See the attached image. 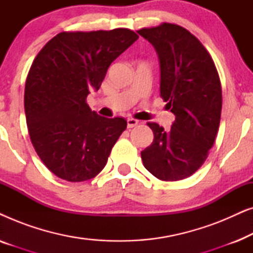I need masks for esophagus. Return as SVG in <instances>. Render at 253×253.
Listing matches in <instances>:
<instances>
[{"label": "esophagus", "mask_w": 253, "mask_h": 253, "mask_svg": "<svg viewBox=\"0 0 253 253\" xmlns=\"http://www.w3.org/2000/svg\"><path fill=\"white\" fill-rule=\"evenodd\" d=\"M126 123H127V127H133V126H136L138 123H139V121L134 120V119H127Z\"/></svg>", "instance_id": "1"}]
</instances>
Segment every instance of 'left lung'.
Returning a JSON list of instances; mask_svg holds the SVG:
<instances>
[{
    "mask_svg": "<svg viewBox=\"0 0 253 253\" xmlns=\"http://www.w3.org/2000/svg\"><path fill=\"white\" fill-rule=\"evenodd\" d=\"M137 32L157 50L161 98L176 116L169 130L147 123L154 139L141 152V160L159 179H184L202 167L219 131L222 108L219 74L206 48L184 27L162 23Z\"/></svg>",
    "mask_w": 253,
    "mask_h": 253,
    "instance_id": "1",
    "label": "left lung"
}]
</instances>
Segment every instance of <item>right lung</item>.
Masks as SVG:
<instances>
[{
    "label": "right lung",
    "mask_w": 253,
    "mask_h": 253,
    "mask_svg": "<svg viewBox=\"0 0 253 253\" xmlns=\"http://www.w3.org/2000/svg\"><path fill=\"white\" fill-rule=\"evenodd\" d=\"M137 39L129 29L61 32L34 58L24 93L27 129L37 154L57 177L84 182L106 166L126 120L98 115L86 98Z\"/></svg>",
    "instance_id": "add662e5"
}]
</instances>
